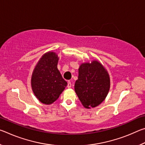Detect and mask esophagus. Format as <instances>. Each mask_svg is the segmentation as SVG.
<instances>
[{"label":"esophagus","instance_id":"esophagus-1","mask_svg":"<svg viewBox=\"0 0 145 145\" xmlns=\"http://www.w3.org/2000/svg\"><path fill=\"white\" fill-rule=\"evenodd\" d=\"M67 87H68V88H70L71 87H72V83H71L70 81H68V84H67Z\"/></svg>","mask_w":145,"mask_h":145}]
</instances>
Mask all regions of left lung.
Returning <instances> with one entry per match:
<instances>
[{
    "label": "left lung",
    "instance_id": "obj_1",
    "mask_svg": "<svg viewBox=\"0 0 145 145\" xmlns=\"http://www.w3.org/2000/svg\"><path fill=\"white\" fill-rule=\"evenodd\" d=\"M109 88V76L99 62L93 61L80 66L75 91L84 107L89 109L101 104L107 97Z\"/></svg>",
    "mask_w": 145,
    "mask_h": 145
}]
</instances>
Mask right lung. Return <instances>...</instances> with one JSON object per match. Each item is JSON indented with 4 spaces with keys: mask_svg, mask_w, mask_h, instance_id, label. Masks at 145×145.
<instances>
[{
    "mask_svg": "<svg viewBox=\"0 0 145 145\" xmlns=\"http://www.w3.org/2000/svg\"><path fill=\"white\" fill-rule=\"evenodd\" d=\"M58 59L56 53H46L38 61L33 71L32 89L35 96L43 104H52L67 85L57 69Z\"/></svg>",
    "mask_w": 145,
    "mask_h": 145,
    "instance_id": "obj_1",
    "label": "right lung"
}]
</instances>
